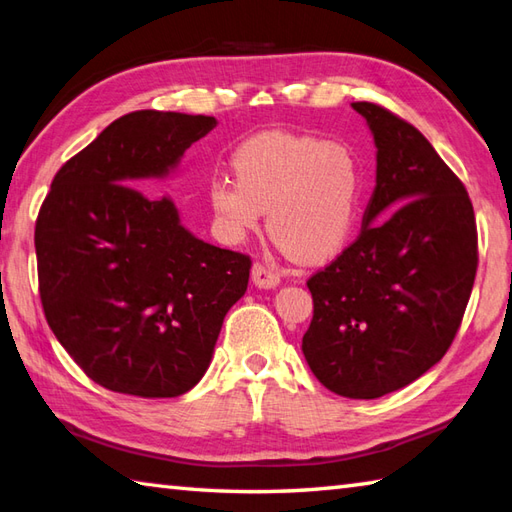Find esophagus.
I'll list each match as a JSON object with an SVG mask.
<instances>
[{"label":"esophagus","instance_id":"obj_1","mask_svg":"<svg viewBox=\"0 0 512 512\" xmlns=\"http://www.w3.org/2000/svg\"><path fill=\"white\" fill-rule=\"evenodd\" d=\"M279 281H281V277L275 268L259 264V262L253 266V284L257 288H277Z\"/></svg>","mask_w":512,"mask_h":512}]
</instances>
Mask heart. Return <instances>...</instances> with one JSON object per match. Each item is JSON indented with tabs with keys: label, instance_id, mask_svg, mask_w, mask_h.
I'll return each instance as SVG.
<instances>
[{
	"label": "heart",
	"instance_id": "b5f03b06",
	"mask_svg": "<svg viewBox=\"0 0 512 512\" xmlns=\"http://www.w3.org/2000/svg\"><path fill=\"white\" fill-rule=\"evenodd\" d=\"M231 169L235 180L217 176L206 193L224 242H242L268 211L270 235L299 262H323L350 244L363 200L352 147L273 129L237 145Z\"/></svg>",
	"mask_w": 512,
	"mask_h": 512
}]
</instances>
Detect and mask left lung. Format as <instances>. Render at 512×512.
<instances>
[{"label": "left lung", "instance_id": "obj_1", "mask_svg": "<svg viewBox=\"0 0 512 512\" xmlns=\"http://www.w3.org/2000/svg\"><path fill=\"white\" fill-rule=\"evenodd\" d=\"M352 107L374 134L376 187L356 242L308 279L301 350L323 387L369 400L447 354L477 273V226L462 180L416 127L376 103Z\"/></svg>", "mask_w": 512, "mask_h": 512}]
</instances>
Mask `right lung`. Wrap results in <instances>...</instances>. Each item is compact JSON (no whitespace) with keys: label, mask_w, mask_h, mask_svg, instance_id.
I'll list each match as a JSON object with an SVG mask.
<instances>
[{"label":"right lung","mask_w":512,"mask_h":512,"mask_svg":"<svg viewBox=\"0 0 512 512\" xmlns=\"http://www.w3.org/2000/svg\"><path fill=\"white\" fill-rule=\"evenodd\" d=\"M217 125L140 110L105 127L57 171L35 224L50 330L101 387L176 398L204 376L250 257L180 224L176 204L138 187L165 178Z\"/></svg>","instance_id":"right-lung-1"}]
</instances>
